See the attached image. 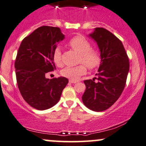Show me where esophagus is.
Returning a JSON list of instances; mask_svg holds the SVG:
<instances>
[{
    "label": "esophagus",
    "mask_w": 146,
    "mask_h": 146,
    "mask_svg": "<svg viewBox=\"0 0 146 146\" xmlns=\"http://www.w3.org/2000/svg\"><path fill=\"white\" fill-rule=\"evenodd\" d=\"M69 82H70V83L75 84V83H77L78 81L77 80H69Z\"/></svg>",
    "instance_id": "1"
}]
</instances>
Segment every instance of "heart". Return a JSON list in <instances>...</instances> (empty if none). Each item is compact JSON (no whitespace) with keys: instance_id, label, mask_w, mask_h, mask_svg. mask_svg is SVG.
I'll list each match as a JSON object with an SVG mask.
<instances>
[{"instance_id":"heart-1","label":"heart","mask_w":146,"mask_h":146,"mask_svg":"<svg viewBox=\"0 0 146 146\" xmlns=\"http://www.w3.org/2000/svg\"><path fill=\"white\" fill-rule=\"evenodd\" d=\"M70 47L79 54V62L82 64L74 67H66L61 71V76L68 79L76 80L87 71V66L90 69L97 68L101 64L100 54L91 49L90 42L82 36H76L69 40ZM53 61L56 65L61 64V52L59 47H56L53 52ZM84 64H83V63Z\"/></svg>"}]
</instances>
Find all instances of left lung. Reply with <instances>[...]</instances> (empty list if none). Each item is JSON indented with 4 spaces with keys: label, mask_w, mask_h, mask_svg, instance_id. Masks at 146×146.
<instances>
[{
    "label": "left lung",
    "mask_w": 146,
    "mask_h": 146,
    "mask_svg": "<svg viewBox=\"0 0 146 146\" xmlns=\"http://www.w3.org/2000/svg\"><path fill=\"white\" fill-rule=\"evenodd\" d=\"M90 36L97 43L101 61L96 73L98 78L84 80L86 90L82 99L89 109L100 112L109 108L122 94L129 62L121 40L109 31L96 28Z\"/></svg>",
    "instance_id": "1"
}]
</instances>
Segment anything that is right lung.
Masks as SVG:
<instances>
[{"label":"right lung","instance_id":"add662e5","mask_svg":"<svg viewBox=\"0 0 146 146\" xmlns=\"http://www.w3.org/2000/svg\"><path fill=\"white\" fill-rule=\"evenodd\" d=\"M64 39L59 27L43 26L23 39L15 62L17 82L23 99L33 108L43 110L58 103L68 82L64 77L46 78L55 67L53 52Z\"/></svg>","mask_w":146,"mask_h":146}]
</instances>
